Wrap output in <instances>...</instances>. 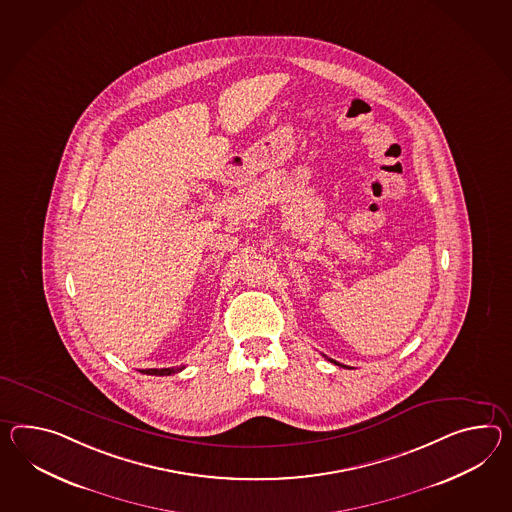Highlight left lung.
Listing matches in <instances>:
<instances>
[{"instance_id": "8db88e82", "label": "left lung", "mask_w": 512, "mask_h": 512, "mask_svg": "<svg viewBox=\"0 0 512 512\" xmlns=\"http://www.w3.org/2000/svg\"><path fill=\"white\" fill-rule=\"evenodd\" d=\"M329 361L335 362V364H338V362L337 361H333V359H329ZM338 366H342V364H338ZM344 368H346V366H344Z\"/></svg>"}]
</instances>
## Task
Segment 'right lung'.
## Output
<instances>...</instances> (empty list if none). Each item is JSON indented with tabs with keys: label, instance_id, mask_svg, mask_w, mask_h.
I'll list each match as a JSON object with an SVG mask.
<instances>
[{
	"label": "right lung",
	"instance_id": "1",
	"mask_svg": "<svg viewBox=\"0 0 512 512\" xmlns=\"http://www.w3.org/2000/svg\"><path fill=\"white\" fill-rule=\"evenodd\" d=\"M185 366H175V368H150V370H140V374L146 375H172L181 372Z\"/></svg>",
	"mask_w": 512,
	"mask_h": 512
}]
</instances>
